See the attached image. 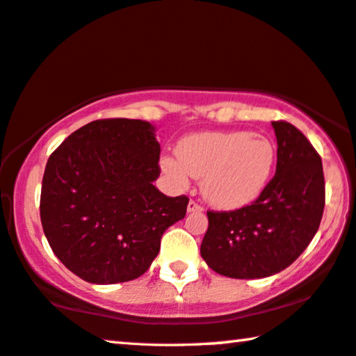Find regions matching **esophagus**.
<instances>
[{
  "label": "esophagus",
  "instance_id": "esophagus-1",
  "mask_svg": "<svg viewBox=\"0 0 356 356\" xmlns=\"http://www.w3.org/2000/svg\"><path fill=\"white\" fill-rule=\"evenodd\" d=\"M187 211H188L190 213H193V212H202V206H200L198 202H195V201H190L188 206H187Z\"/></svg>",
  "mask_w": 356,
  "mask_h": 356
}]
</instances>
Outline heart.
<instances>
[{
  "label": "heart",
  "instance_id": "obj_1",
  "mask_svg": "<svg viewBox=\"0 0 356 356\" xmlns=\"http://www.w3.org/2000/svg\"><path fill=\"white\" fill-rule=\"evenodd\" d=\"M177 157L163 156L161 171L185 188L190 176L201 179L209 204L234 211L252 204L266 190L277 161V145L264 134L250 131H207L184 138Z\"/></svg>",
  "mask_w": 356,
  "mask_h": 356
}]
</instances>
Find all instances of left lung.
<instances>
[{
	"label": "left lung",
	"mask_w": 356,
	"mask_h": 356,
	"mask_svg": "<svg viewBox=\"0 0 356 356\" xmlns=\"http://www.w3.org/2000/svg\"><path fill=\"white\" fill-rule=\"evenodd\" d=\"M277 168L266 190L250 206L207 212L201 257L231 279H263L289 268L306 250L325 207L321 158L289 122H273Z\"/></svg>",
	"instance_id": "left-lung-1"
}]
</instances>
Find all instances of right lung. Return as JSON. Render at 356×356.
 Instances as JSON below:
<instances>
[{
	"mask_svg": "<svg viewBox=\"0 0 356 356\" xmlns=\"http://www.w3.org/2000/svg\"><path fill=\"white\" fill-rule=\"evenodd\" d=\"M156 128L144 120L90 122L50 155L42 177L41 223L50 249L82 280L138 279L161 236L185 217L188 198H169L160 176Z\"/></svg>",
	"mask_w": 356,
	"mask_h": 356,
	"instance_id": "add662e5",
	"label": "right lung"
}]
</instances>
